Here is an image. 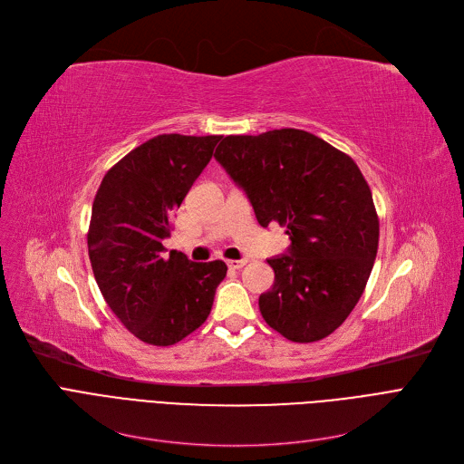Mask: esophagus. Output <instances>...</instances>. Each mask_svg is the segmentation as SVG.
<instances>
[{"label": "esophagus", "instance_id": "esophagus-1", "mask_svg": "<svg viewBox=\"0 0 464 464\" xmlns=\"http://www.w3.org/2000/svg\"><path fill=\"white\" fill-rule=\"evenodd\" d=\"M246 265V259H227V266L229 269H233V271H238V269H242V266Z\"/></svg>", "mask_w": 464, "mask_h": 464}]
</instances>
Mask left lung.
I'll return each instance as SVG.
<instances>
[{
    "label": "left lung",
    "instance_id": "obj_1",
    "mask_svg": "<svg viewBox=\"0 0 464 464\" xmlns=\"http://www.w3.org/2000/svg\"><path fill=\"white\" fill-rule=\"evenodd\" d=\"M214 158L246 189L259 226L276 222L289 254L266 259L275 285L259 297L266 325L315 343L346 322L369 282L380 219L357 163L295 128L227 135Z\"/></svg>",
    "mask_w": 464,
    "mask_h": 464
}]
</instances>
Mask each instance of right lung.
<instances>
[{"mask_svg":"<svg viewBox=\"0 0 464 464\" xmlns=\"http://www.w3.org/2000/svg\"><path fill=\"white\" fill-rule=\"evenodd\" d=\"M222 135L163 133L114 163L97 188L88 256L102 295L133 336L173 346L208 318L224 261L163 256L173 214L212 158Z\"/></svg>","mask_w":464,"mask_h":464,"instance_id":"right-lung-1","label":"right lung"}]
</instances>
